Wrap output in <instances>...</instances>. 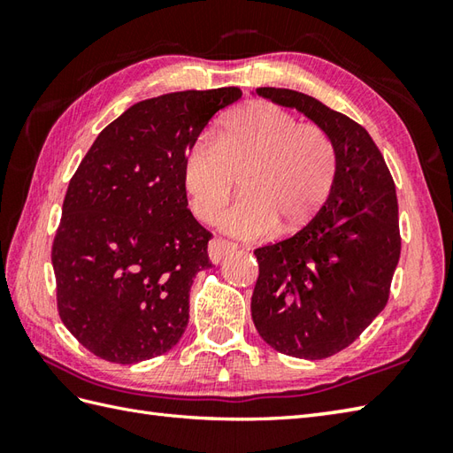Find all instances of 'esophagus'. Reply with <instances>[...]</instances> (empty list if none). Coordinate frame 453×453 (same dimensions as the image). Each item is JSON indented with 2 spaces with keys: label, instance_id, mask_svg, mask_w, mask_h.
Here are the masks:
<instances>
[{
  "label": "esophagus",
  "instance_id": "obj_1",
  "mask_svg": "<svg viewBox=\"0 0 453 453\" xmlns=\"http://www.w3.org/2000/svg\"><path fill=\"white\" fill-rule=\"evenodd\" d=\"M234 251H235V245L226 242V239H221V237H214L208 243V257L214 265H219L221 258H224L229 253H234Z\"/></svg>",
  "mask_w": 453,
  "mask_h": 453
}]
</instances>
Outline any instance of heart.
Instances as JSON below:
<instances>
[{
  "label": "heart",
  "instance_id": "b5f03b06",
  "mask_svg": "<svg viewBox=\"0 0 453 453\" xmlns=\"http://www.w3.org/2000/svg\"><path fill=\"white\" fill-rule=\"evenodd\" d=\"M334 173L331 138L266 101L235 111L218 138L200 134L182 159L190 208L204 221L218 214L239 177L243 198L218 218L224 232L239 237L266 235L276 224L282 232L305 226L329 196Z\"/></svg>",
  "mask_w": 453,
  "mask_h": 453
}]
</instances>
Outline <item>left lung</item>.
<instances>
[{
	"label": "left lung",
	"instance_id": "8db88e82",
	"mask_svg": "<svg viewBox=\"0 0 453 453\" xmlns=\"http://www.w3.org/2000/svg\"><path fill=\"white\" fill-rule=\"evenodd\" d=\"M331 138L336 173L329 196L282 242L255 249L251 315L274 350L303 360L341 352L388 303L401 255L395 182L370 134L310 95L258 88Z\"/></svg>",
	"mask_w": 453,
	"mask_h": 453
}]
</instances>
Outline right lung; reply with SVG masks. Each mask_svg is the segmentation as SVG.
Wrapping results in <instances>:
<instances>
[{
    "label": "right lung",
    "mask_w": 453,
    "mask_h": 453,
    "mask_svg": "<svg viewBox=\"0 0 453 453\" xmlns=\"http://www.w3.org/2000/svg\"><path fill=\"white\" fill-rule=\"evenodd\" d=\"M239 97L221 88L132 104L72 177L52 245L58 313L99 358H156L185 333L192 278L211 266V234L187 208L182 159Z\"/></svg>",
    "instance_id": "1"
}]
</instances>
